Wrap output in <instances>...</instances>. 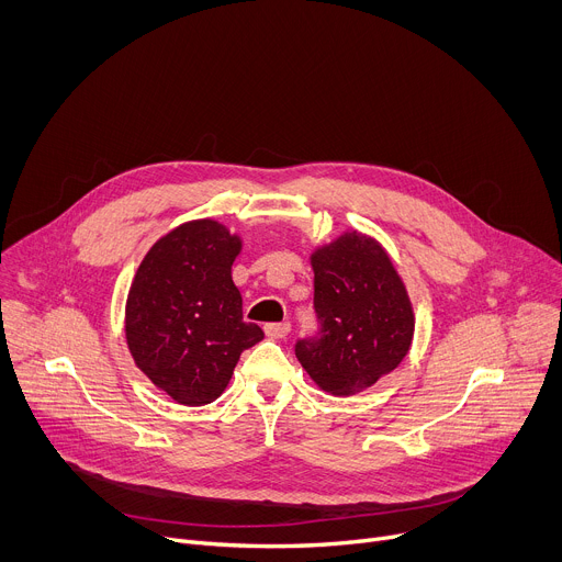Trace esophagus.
<instances>
[{
  "mask_svg": "<svg viewBox=\"0 0 562 562\" xmlns=\"http://www.w3.org/2000/svg\"><path fill=\"white\" fill-rule=\"evenodd\" d=\"M289 331H291V325H289V323H269V325H265V334H267L269 338H276V340L289 336Z\"/></svg>",
  "mask_w": 562,
  "mask_h": 562,
  "instance_id": "esophagus-1",
  "label": "esophagus"
}]
</instances>
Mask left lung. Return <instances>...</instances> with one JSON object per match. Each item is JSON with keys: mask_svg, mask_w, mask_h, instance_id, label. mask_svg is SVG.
Returning a JSON list of instances; mask_svg holds the SVG:
<instances>
[{"mask_svg": "<svg viewBox=\"0 0 562 562\" xmlns=\"http://www.w3.org/2000/svg\"><path fill=\"white\" fill-rule=\"evenodd\" d=\"M317 331L297 338L295 356L313 382L334 395L375 384L407 356L414 311L384 249L347 233L311 256Z\"/></svg>", "mask_w": 562, "mask_h": 562, "instance_id": "left-lung-1", "label": "left lung"}]
</instances>
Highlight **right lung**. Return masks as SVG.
Returning a JSON list of instances; mask_svg holds the SVG:
<instances>
[{"label":"right lung","mask_w":562,"mask_h":562,"mask_svg":"<svg viewBox=\"0 0 562 562\" xmlns=\"http://www.w3.org/2000/svg\"><path fill=\"white\" fill-rule=\"evenodd\" d=\"M239 237L213 220L187 222L150 247L126 302L135 364L180 405H209L243 356L265 338L245 323L231 278Z\"/></svg>","instance_id":"right-lung-1"}]
</instances>
